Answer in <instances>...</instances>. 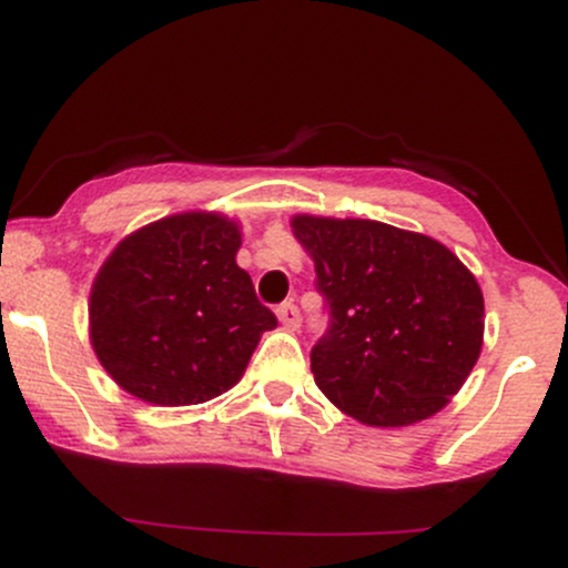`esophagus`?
<instances>
[{"label": "esophagus", "mask_w": 568, "mask_h": 568, "mask_svg": "<svg viewBox=\"0 0 568 568\" xmlns=\"http://www.w3.org/2000/svg\"><path fill=\"white\" fill-rule=\"evenodd\" d=\"M277 321H280V325H283L285 331H296L298 323H302V315H298L296 306L288 302V304H280L277 306Z\"/></svg>", "instance_id": "obj_1"}]
</instances>
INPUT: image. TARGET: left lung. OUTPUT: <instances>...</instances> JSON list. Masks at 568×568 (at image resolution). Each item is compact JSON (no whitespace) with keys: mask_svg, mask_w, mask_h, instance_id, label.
I'll list each match as a JSON object with an SVG mask.
<instances>
[{"mask_svg":"<svg viewBox=\"0 0 568 568\" xmlns=\"http://www.w3.org/2000/svg\"><path fill=\"white\" fill-rule=\"evenodd\" d=\"M331 328L312 349L321 393L368 427L429 419L484 347L478 280L438 240L371 219L296 213Z\"/></svg>","mask_w":568,"mask_h":568,"instance_id":"1","label":"left lung"}]
</instances>
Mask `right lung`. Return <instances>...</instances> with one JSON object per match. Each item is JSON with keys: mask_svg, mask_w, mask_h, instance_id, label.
<instances>
[{"mask_svg": "<svg viewBox=\"0 0 568 568\" xmlns=\"http://www.w3.org/2000/svg\"><path fill=\"white\" fill-rule=\"evenodd\" d=\"M243 232L216 211L165 216L120 240L90 288V344L125 393L197 406L243 379L277 317L237 266Z\"/></svg>", "mask_w": 568, "mask_h": 568, "instance_id": "add662e5", "label": "right lung"}]
</instances>
